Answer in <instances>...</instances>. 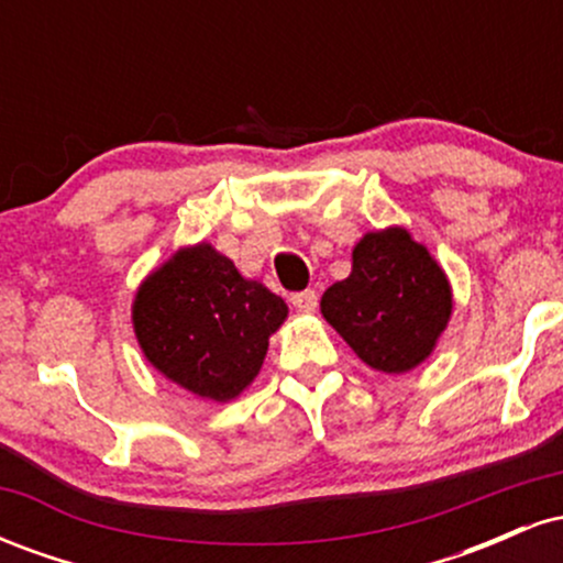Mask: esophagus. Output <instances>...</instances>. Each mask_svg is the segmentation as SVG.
<instances>
[{"label": "esophagus", "instance_id": "esophagus-1", "mask_svg": "<svg viewBox=\"0 0 563 563\" xmlns=\"http://www.w3.org/2000/svg\"><path fill=\"white\" fill-rule=\"evenodd\" d=\"M318 301H320V296H318V290H301V294H294L290 296V303H294L296 309H299V312H314V309H318Z\"/></svg>", "mask_w": 563, "mask_h": 563}]
</instances>
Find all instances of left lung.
Wrapping results in <instances>:
<instances>
[{
	"label": "left lung",
	"instance_id": "1",
	"mask_svg": "<svg viewBox=\"0 0 563 563\" xmlns=\"http://www.w3.org/2000/svg\"><path fill=\"white\" fill-rule=\"evenodd\" d=\"M320 312L373 371L407 373L448 328L452 288L405 228L376 230L354 245L352 273L322 294Z\"/></svg>",
	"mask_w": 563,
	"mask_h": 563
}]
</instances>
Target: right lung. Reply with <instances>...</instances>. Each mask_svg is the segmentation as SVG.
<instances>
[{
  "label": "right lung",
  "mask_w": 563,
  "mask_h": 563,
  "mask_svg": "<svg viewBox=\"0 0 563 563\" xmlns=\"http://www.w3.org/2000/svg\"><path fill=\"white\" fill-rule=\"evenodd\" d=\"M286 318L280 296L245 280L209 243L179 249L142 280L132 303L147 363L214 402H230L256 378L269 335Z\"/></svg>",
  "instance_id": "1"
}]
</instances>
